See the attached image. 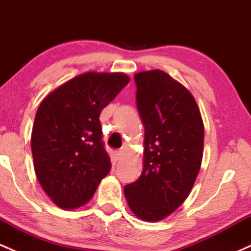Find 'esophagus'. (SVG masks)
I'll use <instances>...</instances> for the list:
<instances>
[{"instance_id": "1", "label": "esophagus", "mask_w": 251, "mask_h": 251, "mask_svg": "<svg viewBox=\"0 0 251 251\" xmlns=\"http://www.w3.org/2000/svg\"><path fill=\"white\" fill-rule=\"evenodd\" d=\"M123 157H124V151H123V150H120V151H117L116 152V159L117 160H120Z\"/></svg>"}]
</instances>
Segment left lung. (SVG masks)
I'll return each mask as SVG.
<instances>
[{"mask_svg": "<svg viewBox=\"0 0 251 251\" xmlns=\"http://www.w3.org/2000/svg\"><path fill=\"white\" fill-rule=\"evenodd\" d=\"M137 107L145 126L144 169L124 188L144 221H160L186 200L200 172L204 126L191 93L165 72L134 75Z\"/></svg>", "mask_w": 251, "mask_h": 251, "instance_id": "8db88e82", "label": "left lung"}]
</instances>
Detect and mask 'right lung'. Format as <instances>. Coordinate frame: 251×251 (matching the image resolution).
I'll list each match as a JSON object with an SVG mask.
<instances>
[{"mask_svg":"<svg viewBox=\"0 0 251 251\" xmlns=\"http://www.w3.org/2000/svg\"><path fill=\"white\" fill-rule=\"evenodd\" d=\"M128 81L123 73L82 74L51 92L37 109L31 132L34 169L60 208L87 203L111 170L99 117Z\"/></svg>","mask_w":251,"mask_h":251,"instance_id":"obj_1","label":"right lung"}]
</instances>
